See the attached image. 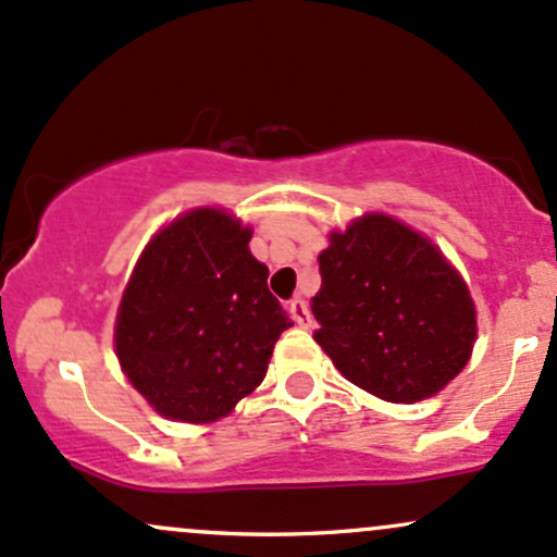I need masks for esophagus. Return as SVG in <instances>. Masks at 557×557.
I'll use <instances>...</instances> for the list:
<instances>
[{
    "label": "esophagus",
    "mask_w": 557,
    "mask_h": 557,
    "mask_svg": "<svg viewBox=\"0 0 557 557\" xmlns=\"http://www.w3.org/2000/svg\"><path fill=\"white\" fill-rule=\"evenodd\" d=\"M289 315H292V321H295L297 326H308V324H310L308 302L300 300V297H297V300H292V302H289Z\"/></svg>",
    "instance_id": "34e87169"
}]
</instances>
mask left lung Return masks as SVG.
Here are the masks:
<instances>
[{"label":"left lung","mask_w":557,"mask_h":557,"mask_svg":"<svg viewBox=\"0 0 557 557\" xmlns=\"http://www.w3.org/2000/svg\"><path fill=\"white\" fill-rule=\"evenodd\" d=\"M310 300L315 343L372 396L414 404L448 385L475 343V305L444 255L387 214L329 236Z\"/></svg>","instance_id":"obj_1"}]
</instances>
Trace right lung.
Segmentation results:
<instances>
[{
	"label": "right lung",
	"instance_id": "1",
	"mask_svg": "<svg viewBox=\"0 0 557 557\" xmlns=\"http://www.w3.org/2000/svg\"><path fill=\"white\" fill-rule=\"evenodd\" d=\"M249 228L220 209L166 225L119 305L116 356L135 391L181 422L225 417L265 376L289 315L249 252Z\"/></svg>",
	"mask_w": 557,
	"mask_h": 557
}]
</instances>
